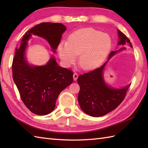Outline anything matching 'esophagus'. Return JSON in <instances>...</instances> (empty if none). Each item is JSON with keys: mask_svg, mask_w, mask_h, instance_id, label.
I'll return each instance as SVG.
<instances>
[{"mask_svg": "<svg viewBox=\"0 0 148 148\" xmlns=\"http://www.w3.org/2000/svg\"><path fill=\"white\" fill-rule=\"evenodd\" d=\"M77 77H78V74H77V73H76V72H75V73L73 74V78H74V81L77 80Z\"/></svg>", "mask_w": 148, "mask_h": 148, "instance_id": "1", "label": "esophagus"}]
</instances>
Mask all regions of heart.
Returning a JSON list of instances; mask_svg holds the SVG:
<instances>
[{"label": "heart", "mask_w": 148, "mask_h": 148, "mask_svg": "<svg viewBox=\"0 0 148 148\" xmlns=\"http://www.w3.org/2000/svg\"><path fill=\"white\" fill-rule=\"evenodd\" d=\"M112 39L108 34L92 28L74 31L68 37L67 42L61 41L58 46V53L62 64L71 67L79 62L84 70L98 67L106 59L112 48Z\"/></svg>", "instance_id": "b5f03b06"}]
</instances>
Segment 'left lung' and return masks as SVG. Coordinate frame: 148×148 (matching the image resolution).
I'll use <instances>...</instances> for the list:
<instances>
[{
	"instance_id": "left-lung-1",
	"label": "left lung",
	"mask_w": 148,
	"mask_h": 148,
	"mask_svg": "<svg viewBox=\"0 0 148 148\" xmlns=\"http://www.w3.org/2000/svg\"><path fill=\"white\" fill-rule=\"evenodd\" d=\"M119 41L118 45H128L132 48L129 39L118 29ZM126 49L122 47L109 54L108 61L101 67L88 73L81 74L77 78L80 86L78 94V102L81 109L86 114L93 117H100L111 112L120 104L131 84L121 88H116L105 82L103 70L108 61L118 52Z\"/></svg>"
}]
</instances>
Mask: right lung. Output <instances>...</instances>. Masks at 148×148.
<instances>
[{"instance_id":"1","label":"right lung","mask_w":148,"mask_h":148,"mask_svg":"<svg viewBox=\"0 0 148 148\" xmlns=\"http://www.w3.org/2000/svg\"><path fill=\"white\" fill-rule=\"evenodd\" d=\"M67 29L59 23L44 22L28 30L16 49L12 61V78L21 100L30 111L37 115L51 112L59 94L73 82V72L59 66L51 55L45 65L29 64L25 56L28 40L32 35L46 39L55 53L63 33Z\"/></svg>"}]
</instances>
